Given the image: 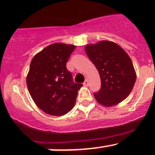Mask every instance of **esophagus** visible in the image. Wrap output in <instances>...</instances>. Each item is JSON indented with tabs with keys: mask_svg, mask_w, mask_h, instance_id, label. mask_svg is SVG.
I'll list each match as a JSON object with an SVG mask.
<instances>
[{
	"mask_svg": "<svg viewBox=\"0 0 155 155\" xmlns=\"http://www.w3.org/2000/svg\"><path fill=\"white\" fill-rule=\"evenodd\" d=\"M83 85H85V86H88V81L87 80V79L85 81V82H83Z\"/></svg>",
	"mask_w": 155,
	"mask_h": 155,
	"instance_id": "34e87169",
	"label": "esophagus"
}]
</instances>
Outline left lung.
I'll return each instance as SVG.
<instances>
[{
  "label": "left lung",
  "instance_id": "obj_1",
  "mask_svg": "<svg viewBox=\"0 0 155 155\" xmlns=\"http://www.w3.org/2000/svg\"><path fill=\"white\" fill-rule=\"evenodd\" d=\"M85 52L101 77L100 90L94 93L97 101L111 107L124 100L131 92L136 79L134 67L127 52L109 41L88 45Z\"/></svg>",
  "mask_w": 155,
  "mask_h": 155
}]
</instances>
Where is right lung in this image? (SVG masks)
I'll use <instances>...</instances> for the list:
<instances>
[{
    "mask_svg": "<svg viewBox=\"0 0 155 155\" xmlns=\"http://www.w3.org/2000/svg\"><path fill=\"white\" fill-rule=\"evenodd\" d=\"M75 48L72 45L55 43L31 60L27 87L36 105L46 114L62 116L74 106L82 84L73 82L67 62Z\"/></svg>",
    "mask_w": 155,
    "mask_h": 155,
    "instance_id": "right-lung-1",
    "label": "right lung"
}]
</instances>
